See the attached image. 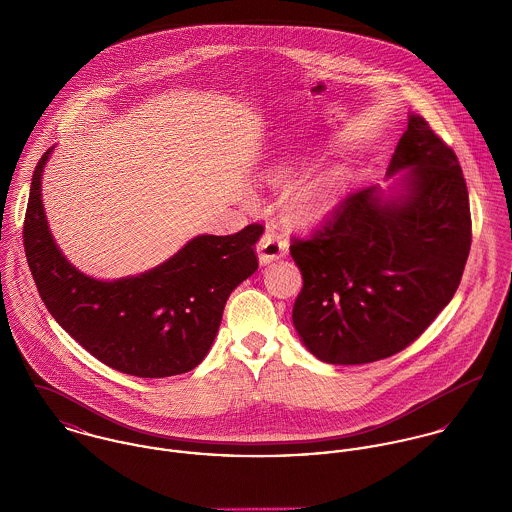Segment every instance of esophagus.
I'll list each match as a JSON object with an SVG mask.
<instances>
[{"instance_id": "1", "label": "esophagus", "mask_w": 512, "mask_h": 512, "mask_svg": "<svg viewBox=\"0 0 512 512\" xmlns=\"http://www.w3.org/2000/svg\"><path fill=\"white\" fill-rule=\"evenodd\" d=\"M288 254V240L276 224H268L266 232L258 242V256L262 264H270Z\"/></svg>"}]
</instances>
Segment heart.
Masks as SVG:
<instances>
[{
	"label": "heart",
	"mask_w": 512,
	"mask_h": 512,
	"mask_svg": "<svg viewBox=\"0 0 512 512\" xmlns=\"http://www.w3.org/2000/svg\"><path fill=\"white\" fill-rule=\"evenodd\" d=\"M337 195V185L333 181H319L307 187L295 201L297 215L303 219H321L333 205Z\"/></svg>",
	"instance_id": "b5f03b06"
}]
</instances>
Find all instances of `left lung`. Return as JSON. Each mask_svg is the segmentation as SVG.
I'll return each mask as SVG.
<instances>
[{"label": "left lung", "mask_w": 512, "mask_h": 512, "mask_svg": "<svg viewBox=\"0 0 512 512\" xmlns=\"http://www.w3.org/2000/svg\"><path fill=\"white\" fill-rule=\"evenodd\" d=\"M406 193L343 197L307 238L292 236L303 288L293 325L329 365H365L412 345L459 288L471 248L469 193L455 151L422 116L392 155Z\"/></svg>", "instance_id": "obj_1"}]
</instances>
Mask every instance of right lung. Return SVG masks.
<instances>
[{
    "mask_svg": "<svg viewBox=\"0 0 512 512\" xmlns=\"http://www.w3.org/2000/svg\"><path fill=\"white\" fill-rule=\"evenodd\" d=\"M49 153L33 171L23 222L27 264L49 313L92 357L124 374L165 378L193 370L217 337L228 295L258 270L264 226L197 236L136 278H88L59 252L45 220L41 173Z\"/></svg>",
    "mask_w": 512,
    "mask_h": 512,
    "instance_id": "right-lung-1",
    "label": "right lung"
}]
</instances>
